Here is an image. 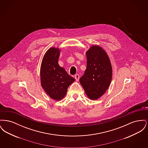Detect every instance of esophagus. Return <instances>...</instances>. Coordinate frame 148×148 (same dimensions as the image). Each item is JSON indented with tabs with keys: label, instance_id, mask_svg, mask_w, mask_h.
Masks as SVG:
<instances>
[{
	"label": "esophagus",
	"instance_id": "esophagus-1",
	"mask_svg": "<svg viewBox=\"0 0 148 148\" xmlns=\"http://www.w3.org/2000/svg\"><path fill=\"white\" fill-rule=\"evenodd\" d=\"M79 77H80V76H79V74H76V75H75V80H76V81H77V82H78V81H79Z\"/></svg>",
	"mask_w": 148,
	"mask_h": 148
}]
</instances>
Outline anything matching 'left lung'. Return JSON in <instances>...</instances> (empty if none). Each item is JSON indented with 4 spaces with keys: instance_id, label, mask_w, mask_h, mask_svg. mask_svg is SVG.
Masks as SVG:
<instances>
[{
    "instance_id": "8db88e82",
    "label": "left lung",
    "mask_w": 148,
    "mask_h": 148,
    "mask_svg": "<svg viewBox=\"0 0 148 148\" xmlns=\"http://www.w3.org/2000/svg\"><path fill=\"white\" fill-rule=\"evenodd\" d=\"M86 69L79 82L87 97L92 100L100 98L108 89L112 79V66L105 50L98 45L86 51Z\"/></svg>"
}]
</instances>
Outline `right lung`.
<instances>
[{
	"instance_id": "1",
	"label": "right lung",
	"mask_w": 148,
	"mask_h": 148,
	"mask_svg": "<svg viewBox=\"0 0 148 148\" xmlns=\"http://www.w3.org/2000/svg\"><path fill=\"white\" fill-rule=\"evenodd\" d=\"M60 54V49L58 48L51 47L48 50L42 58L40 71L42 89L51 98L56 101L64 98L68 88L75 81V79L59 65Z\"/></svg>"
}]
</instances>
